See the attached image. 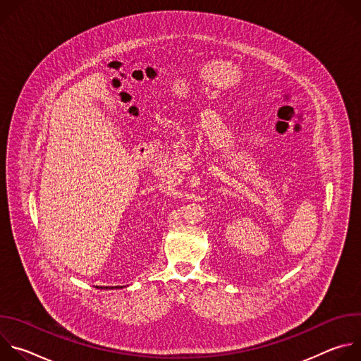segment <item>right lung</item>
Here are the masks:
<instances>
[{
	"label": "right lung",
	"mask_w": 361,
	"mask_h": 361,
	"mask_svg": "<svg viewBox=\"0 0 361 361\" xmlns=\"http://www.w3.org/2000/svg\"><path fill=\"white\" fill-rule=\"evenodd\" d=\"M97 288H101V290H109L110 288V290H113V288H123V287H98L97 286Z\"/></svg>",
	"instance_id": "add662e5"
}]
</instances>
